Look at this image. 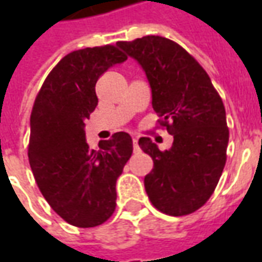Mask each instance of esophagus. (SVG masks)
<instances>
[{
    "mask_svg": "<svg viewBox=\"0 0 262 262\" xmlns=\"http://www.w3.org/2000/svg\"><path fill=\"white\" fill-rule=\"evenodd\" d=\"M133 147H135V151H137V150H139V143H137L136 137H133Z\"/></svg>",
    "mask_w": 262,
    "mask_h": 262,
    "instance_id": "esophagus-1",
    "label": "esophagus"
}]
</instances>
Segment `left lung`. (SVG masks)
Here are the masks:
<instances>
[{
	"label": "left lung",
	"mask_w": 262,
	"mask_h": 262,
	"mask_svg": "<svg viewBox=\"0 0 262 262\" xmlns=\"http://www.w3.org/2000/svg\"><path fill=\"white\" fill-rule=\"evenodd\" d=\"M116 46L140 64L160 123L174 136L165 151L148 137L139 140L154 163L144 177L148 199L170 216L192 213L213 193L225 168L229 129L222 98L196 60L167 37L144 36Z\"/></svg>",
	"instance_id": "obj_1"
}]
</instances>
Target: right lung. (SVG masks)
<instances>
[{"mask_svg": "<svg viewBox=\"0 0 262 262\" xmlns=\"http://www.w3.org/2000/svg\"><path fill=\"white\" fill-rule=\"evenodd\" d=\"M126 59L111 45L71 52L50 71L32 109L28 156L33 177L54 212L77 227H95L112 216L116 180L133 153L126 132L92 150L84 130L98 105V78Z\"/></svg>", "mask_w": 262, "mask_h": 262, "instance_id": "1", "label": "right lung"}]
</instances>
